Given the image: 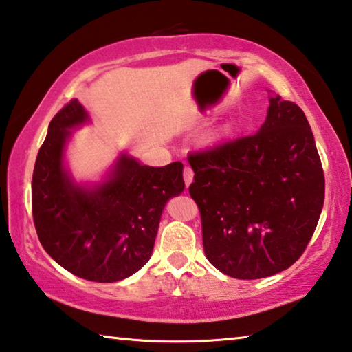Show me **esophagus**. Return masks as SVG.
I'll use <instances>...</instances> for the list:
<instances>
[{
	"label": "esophagus",
	"mask_w": 352,
	"mask_h": 352,
	"mask_svg": "<svg viewBox=\"0 0 352 352\" xmlns=\"http://www.w3.org/2000/svg\"><path fill=\"white\" fill-rule=\"evenodd\" d=\"M183 178H184V184H186V186H189V184L192 183V180H194V170L190 169L189 166H184Z\"/></svg>",
	"instance_id": "1"
}]
</instances>
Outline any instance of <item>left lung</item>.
<instances>
[{"label":"left lung","mask_w":352,"mask_h":352,"mask_svg":"<svg viewBox=\"0 0 352 352\" xmlns=\"http://www.w3.org/2000/svg\"><path fill=\"white\" fill-rule=\"evenodd\" d=\"M188 160L205 254L217 270L258 279L298 261L324 204L323 168L300 107L270 96L259 132Z\"/></svg>","instance_id":"left-lung-1"}]
</instances>
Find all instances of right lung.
Returning a JSON list of instances; mask_svg holds the SVG:
<instances>
[{
    "label": "right lung",
    "mask_w": 352,
    "mask_h": 352,
    "mask_svg": "<svg viewBox=\"0 0 352 352\" xmlns=\"http://www.w3.org/2000/svg\"><path fill=\"white\" fill-rule=\"evenodd\" d=\"M73 99L52 118L32 175L40 243L58 265L96 283H116L151 259L164 205L183 192V164H141L121 153L105 180L79 184L65 168L71 129L88 122Z\"/></svg>",
    "instance_id": "right-lung-1"
}]
</instances>
